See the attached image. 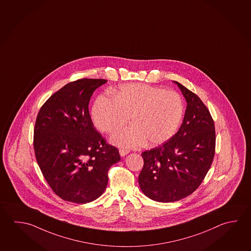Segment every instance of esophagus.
<instances>
[{
  "label": "esophagus",
  "mask_w": 251,
  "mask_h": 251,
  "mask_svg": "<svg viewBox=\"0 0 251 251\" xmlns=\"http://www.w3.org/2000/svg\"><path fill=\"white\" fill-rule=\"evenodd\" d=\"M129 152H130V151H127V150H120V151H119V154H120L121 156H125V155H127Z\"/></svg>",
  "instance_id": "34e87169"
}]
</instances>
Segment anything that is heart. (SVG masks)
Listing matches in <instances>:
<instances>
[{
  "instance_id": "1",
  "label": "heart",
  "mask_w": 251,
  "mask_h": 251,
  "mask_svg": "<svg viewBox=\"0 0 251 251\" xmlns=\"http://www.w3.org/2000/svg\"><path fill=\"white\" fill-rule=\"evenodd\" d=\"M100 96L92 108V119L100 132L111 133L122 127L131 117L132 126L117 131L112 144L125 149L149 142L158 146L178 131L184 116V102L177 92L165 91L147 84H125Z\"/></svg>"
}]
</instances>
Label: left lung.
Segmentation results:
<instances>
[{
	"label": "left lung",
	"mask_w": 251,
	"mask_h": 251,
	"mask_svg": "<svg viewBox=\"0 0 251 251\" xmlns=\"http://www.w3.org/2000/svg\"><path fill=\"white\" fill-rule=\"evenodd\" d=\"M187 101L182 125L162 146L142 153L144 165L139 185L145 196L173 202L191 195L210 170L215 154L213 119L200 98L174 81Z\"/></svg>",
	"instance_id": "1"
}]
</instances>
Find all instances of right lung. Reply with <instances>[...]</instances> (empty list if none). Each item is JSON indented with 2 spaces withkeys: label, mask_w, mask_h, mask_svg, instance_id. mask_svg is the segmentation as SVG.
Wrapping results in <instances>:
<instances>
[{
  "label": "right lung",
  "mask_w": 251,
  "mask_h": 251,
  "mask_svg": "<svg viewBox=\"0 0 251 251\" xmlns=\"http://www.w3.org/2000/svg\"><path fill=\"white\" fill-rule=\"evenodd\" d=\"M102 78L68 83L49 98L37 116L33 147L47 182L63 200L87 203L100 197L108 171L120 161L92 122L88 104Z\"/></svg>",
  "instance_id": "1"
}]
</instances>
